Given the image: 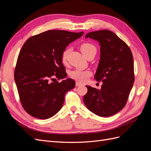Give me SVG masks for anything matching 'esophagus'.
Returning <instances> with one entry per match:
<instances>
[{"instance_id": "1", "label": "esophagus", "mask_w": 151, "mask_h": 151, "mask_svg": "<svg viewBox=\"0 0 151 151\" xmlns=\"http://www.w3.org/2000/svg\"><path fill=\"white\" fill-rule=\"evenodd\" d=\"M81 85H83V84H82L81 83H79V82H76V86H80Z\"/></svg>"}]
</instances>
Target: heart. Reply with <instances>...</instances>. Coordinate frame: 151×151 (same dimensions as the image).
I'll return each mask as SVG.
<instances>
[{"label":"heart","mask_w":151,"mask_h":151,"mask_svg":"<svg viewBox=\"0 0 151 151\" xmlns=\"http://www.w3.org/2000/svg\"><path fill=\"white\" fill-rule=\"evenodd\" d=\"M81 50L84 55L87 57L89 55L93 52L96 53L97 49L94 45L90 43H84L81 45ZM70 49L68 48H65L62 54V62L63 64H66L68 60V55L69 53ZM91 75V72L89 70H83L80 69H76L70 72V76L72 78L80 82H84L88 79V77Z\"/></svg>","instance_id":"obj_1"}]
</instances>
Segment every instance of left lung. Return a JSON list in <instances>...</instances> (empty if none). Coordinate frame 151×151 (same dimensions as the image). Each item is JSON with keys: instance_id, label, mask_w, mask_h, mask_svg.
<instances>
[{"instance_id": "obj_1", "label": "left lung", "mask_w": 151, "mask_h": 151, "mask_svg": "<svg viewBox=\"0 0 151 151\" xmlns=\"http://www.w3.org/2000/svg\"><path fill=\"white\" fill-rule=\"evenodd\" d=\"M86 38L98 41L100 59L94 79L101 88L86 86L83 101L89 110L102 117L112 116L125 106L134 83L133 55L129 46L109 30L90 32Z\"/></svg>"}]
</instances>
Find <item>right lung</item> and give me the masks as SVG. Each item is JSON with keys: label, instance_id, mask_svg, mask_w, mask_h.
<instances>
[{"label": "right lung", "instance_id": "1", "mask_svg": "<svg viewBox=\"0 0 151 151\" xmlns=\"http://www.w3.org/2000/svg\"><path fill=\"white\" fill-rule=\"evenodd\" d=\"M83 32L49 30L31 36L24 43L17 58L14 80L22 107L32 116L48 119L62 108L65 95L74 88L75 81L67 78L62 54L68 44Z\"/></svg>", "mask_w": 151, "mask_h": 151}]
</instances>
